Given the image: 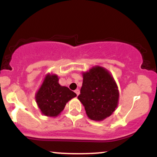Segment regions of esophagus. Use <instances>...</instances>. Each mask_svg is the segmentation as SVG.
Masks as SVG:
<instances>
[{
	"mask_svg": "<svg viewBox=\"0 0 157 157\" xmlns=\"http://www.w3.org/2000/svg\"><path fill=\"white\" fill-rule=\"evenodd\" d=\"M75 92L76 93V94L77 95V96H78V95L80 94V90H79V89H76V90H75Z\"/></svg>",
	"mask_w": 157,
	"mask_h": 157,
	"instance_id": "1",
	"label": "esophagus"
}]
</instances>
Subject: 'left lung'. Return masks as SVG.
Instances as JSON below:
<instances>
[{
  "label": "left lung",
  "mask_w": 157,
  "mask_h": 157,
  "mask_svg": "<svg viewBox=\"0 0 157 157\" xmlns=\"http://www.w3.org/2000/svg\"><path fill=\"white\" fill-rule=\"evenodd\" d=\"M82 86L78 100L83 105L88 117L102 121L109 117L118 106L120 93L111 73L95 66L82 72Z\"/></svg>",
  "instance_id": "1"
}]
</instances>
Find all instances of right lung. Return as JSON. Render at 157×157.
I'll list each match as a JSON object with an SVG mask.
<instances>
[{"mask_svg": "<svg viewBox=\"0 0 157 157\" xmlns=\"http://www.w3.org/2000/svg\"><path fill=\"white\" fill-rule=\"evenodd\" d=\"M58 76L48 73L35 94V100L42 114L56 117L62 112L66 103L77 96L74 91L58 82Z\"/></svg>", "mask_w": 157, "mask_h": 157, "instance_id": "1", "label": "right lung"}]
</instances>
